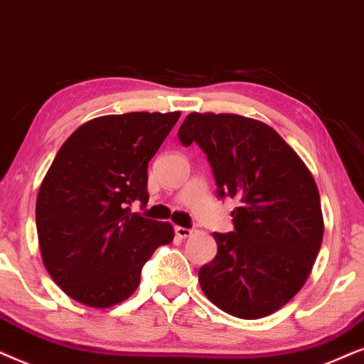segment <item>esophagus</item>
I'll use <instances>...</instances> for the list:
<instances>
[{
  "instance_id": "34e87169",
  "label": "esophagus",
  "mask_w": 364,
  "mask_h": 364,
  "mask_svg": "<svg viewBox=\"0 0 364 364\" xmlns=\"http://www.w3.org/2000/svg\"><path fill=\"white\" fill-rule=\"evenodd\" d=\"M174 232H176L178 238H188V236L193 235V230H190V228H183V226H174Z\"/></svg>"
}]
</instances>
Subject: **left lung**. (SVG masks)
I'll return each mask as SVG.
<instances>
[{"label": "left lung", "mask_w": 364, "mask_h": 364, "mask_svg": "<svg viewBox=\"0 0 364 364\" xmlns=\"http://www.w3.org/2000/svg\"><path fill=\"white\" fill-rule=\"evenodd\" d=\"M213 168L218 196L235 198V231L213 232L218 253L198 278L206 298L231 316L278 311L306 283L323 241L313 174L268 124L231 113H191L179 126Z\"/></svg>", "instance_id": "left-lung-1"}]
</instances>
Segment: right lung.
Segmentation results:
<instances>
[{
    "mask_svg": "<svg viewBox=\"0 0 364 364\" xmlns=\"http://www.w3.org/2000/svg\"><path fill=\"white\" fill-rule=\"evenodd\" d=\"M181 113L100 116L63 143L36 200L41 258L53 281L75 301L109 308L134 293L169 223L132 213L146 205L148 163Z\"/></svg>",
    "mask_w": 364,
    "mask_h": 364,
    "instance_id": "1",
    "label": "right lung"
}]
</instances>
